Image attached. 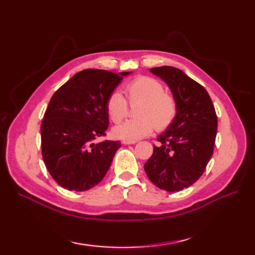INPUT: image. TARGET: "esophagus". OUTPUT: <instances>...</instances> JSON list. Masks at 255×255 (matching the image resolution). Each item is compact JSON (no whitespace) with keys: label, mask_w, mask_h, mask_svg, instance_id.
I'll return each mask as SVG.
<instances>
[{"label":"esophagus","mask_w":255,"mask_h":255,"mask_svg":"<svg viewBox=\"0 0 255 255\" xmlns=\"http://www.w3.org/2000/svg\"><path fill=\"white\" fill-rule=\"evenodd\" d=\"M137 141H128V140H123L122 143L123 144H134Z\"/></svg>","instance_id":"34e87169"}]
</instances>
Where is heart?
<instances>
[{
    "label": "heart",
    "mask_w": 255,
    "mask_h": 255,
    "mask_svg": "<svg viewBox=\"0 0 255 255\" xmlns=\"http://www.w3.org/2000/svg\"><path fill=\"white\" fill-rule=\"evenodd\" d=\"M125 94L129 103H138L137 119L126 121L114 127V134L122 140L137 141L149 136L155 127L164 130L174 121L176 102L165 93L159 81L149 77H139L128 83ZM106 112L114 123L122 122L127 114V102L119 92H114L106 101Z\"/></svg>",
    "instance_id": "heart-1"
}]
</instances>
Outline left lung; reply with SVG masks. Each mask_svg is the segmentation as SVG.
Instances as JSON below:
<instances>
[{
  "mask_svg": "<svg viewBox=\"0 0 255 255\" xmlns=\"http://www.w3.org/2000/svg\"><path fill=\"white\" fill-rule=\"evenodd\" d=\"M150 72L170 88L176 102V115L158 136L161 144L153 145L144 171L155 186L178 192L203 175L214 152L217 116L207 91L182 70L159 67Z\"/></svg>",
  "mask_w": 255,
  "mask_h": 255,
  "instance_id": "obj_1",
  "label": "left lung"
}]
</instances>
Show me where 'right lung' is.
<instances>
[{
  "mask_svg": "<svg viewBox=\"0 0 255 255\" xmlns=\"http://www.w3.org/2000/svg\"><path fill=\"white\" fill-rule=\"evenodd\" d=\"M130 73L86 69L51 97L40 128L41 153L48 172L61 187L88 191L106 175L122 144L94 140L108 129L107 99Z\"/></svg>",
  "mask_w": 255,
  "mask_h": 255,
  "instance_id": "right-lung-1",
  "label": "right lung"
}]
</instances>
